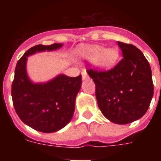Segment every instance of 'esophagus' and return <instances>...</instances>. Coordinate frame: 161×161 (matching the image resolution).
<instances>
[{
  "label": "esophagus",
  "instance_id": "obj_1",
  "mask_svg": "<svg viewBox=\"0 0 161 161\" xmlns=\"http://www.w3.org/2000/svg\"><path fill=\"white\" fill-rule=\"evenodd\" d=\"M82 78H83V80H84V79H87V78H88V73H87V72H86L85 69H83V70L82 71Z\"/></svg>",
  "mask_w": 161,
  "mask_h": 161
}]
</instances>
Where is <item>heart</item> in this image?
<instances>
[{"label":"heart","instance_id":"heart-1","mask_svg":"<svg viewBox=\"0 0 161 161\" xmlns=\"http://www.w3.org/2000/svg\"><path fill=\"white\" fill-rule=\"evenodd\" d=\"M78 53L83 58L92 62L97 61L98 65L108 69L116 64L119 59V51L116 48L106 49L98 45H88L81 47Z\"/></svg>","mask_w":161,"mask_h":161}]
</instances>
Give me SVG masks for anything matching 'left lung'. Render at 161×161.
Masks as SVG:
<instances>
[{
    "instance_id": "left-lung-1",
    "label": "left lung",
    "mask_w": 161,
    "mask_h": 161,
    "mask_svg": "<svg viewBox=\"0 0 161 161\" xmlns=\"http://www.w3.org/2000/svg\"><path fill=\"white\" fill-rule=\"evenodd\" d=\"M123 58L109 70L88 68L95 83L99 109L108 119L126 125L139 119L149 108L154 84L150 63L132 44L118 42Z\"/></svg>"
}]
</instances>
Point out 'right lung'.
Masks as SVG:
<instances>
[{
    "instance_id": "add662e5",
    "label": "right lung",
    "mask_w": 161,
    "mask_h": 161,
    "mask_svg": "<svg viewBox=\"0 0 161 161\" xmlns=\"http://www.w3.org/2000/svg\"><path fill=\"white\" fill-rule=\"evenodd\" d=\"M62 46V43H53L32 47L19 59L15 68L11 84L15 110L22 122L40 132H56L69 123L74 113L82 76L71 78L62 74L48 83L34 84L26 75V58L36 52L52 51Z\"/></svg>"
}]
</instances>
